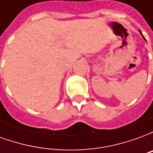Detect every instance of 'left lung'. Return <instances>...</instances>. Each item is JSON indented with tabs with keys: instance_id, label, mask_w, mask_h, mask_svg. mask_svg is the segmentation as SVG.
<instances>
[{
	"instance_id": "1",
	"label": "left lung",
	"mask_w": 153,
	"mask_h": 153,
	"mask_svg": "<svg viewBox=\"0 0 153 153\" xmlns=\"http://www.w3.org/2000/svg\"><path fill=\"white\" fill-rule=\"evenodd\" d=\"M138 31H139V33H141V35H142V37H143V39H144L145 41H146V39H145V38L144 37H143V33H142V32L140 31V30H138Z\"/></svg>"
}]
</instances>
